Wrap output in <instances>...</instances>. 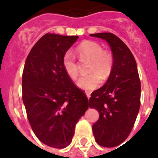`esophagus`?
Wrapping results in <instances>:
<instances>
[{
	"label": "esophagus",
	"mask_w": 158,
	"mask_h": 158,
	"mask_svg": "<svg viewBox=\"0 0 158 158\" xmlns=\"http://www.w3.org/2000/svg\"><path fill=\"white\" fill-rule=\"evenodd\" d=\"M86 95H87V98H89L91 97V94H90L89 92H86Z\"/></svg>",
	"instance_id": "esophagus-1"
}]
</instances>
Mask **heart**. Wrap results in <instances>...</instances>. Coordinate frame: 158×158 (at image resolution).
Masks as SVG:
<instances>
[{
    "label": "heart",
    "mask_w": 158,
    "mask_h": 158,
    "mask_svg": "<svg viewBox=\"0 0 158 158\" xmlns=\"http://www.w3.org/2000/svg\"><path fill=\"white\" fill-rule=\"evenodd\" d=\"M79 58L90 59L88 71L89 74L82 76L78 81L80 89L92 91L101 84L102 78L106 79L113 69L114 57L110 51L103 50L102 46L95 41L82 42L76 48ZM62 66L69 78L74 80L79 76V69L75 57L70 52H65L62 57Z\"/></svg>",
    "instance_id": "obj_1"
}]
</instances>
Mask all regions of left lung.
Returning <instances> with one entry per match:
<instances>
[{
    "label": "left lung",
    "mask_w": 158,
    "mask_h": 158,
    "mask_svg": "<svg viewBox=\"0 0 158 158\" xmlns=\"http://www.w3.org/2000/svg\"><path fill=\"white\" fill-rule=\"evenodd\" d=\"M110 45L114 65L103 86L92 93L89 106L96 108L99 119L93 125L96 142L105 148L123 143L132 130L140 107L141 84L132 52L111 33L90 34Z\"/></svg>",
    "instance_id": "8db88e82"
}]
</instances>
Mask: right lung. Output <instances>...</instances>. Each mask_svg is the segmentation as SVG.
Masks as SVG:
<instances>
[{"label":"right lung","mask_w":158,"mask_h":158,"mask_svg":"<svg viewBox=\"0 0 158 158\" xmlns=\"http://www.w3.org/2000/svg\"><path fill=\"white\" fill-rule=\"evenodd\" d=\"M78 36L46 33L28 53L22 76V98L27 117L38 139L56 148L71 143L77 122L89 99L68 77L62 57Z\"/></svg>","instance_id":"right-lung-1"}]
</instances>
